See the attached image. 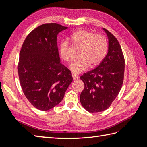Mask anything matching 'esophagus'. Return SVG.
Instances as JSON below:
<instances>
[{
    "instance_id": "1",
    "label": "esophagus",
    "mask_w": 147,
    "mask_h": 147,
    "mask_svg": "<svg viewBox=\"0 0 147 147\" xmlns=\"http://www.w3.org/2000/svg\"><path fill=\"white\" fill-rule=\"evenodd\" d=\"M72 76H73V78L74 80H76L78 79V78H79L78 75H77L76 74H74V73H73L72 74Z\"/></svg>"
}]
</instances>
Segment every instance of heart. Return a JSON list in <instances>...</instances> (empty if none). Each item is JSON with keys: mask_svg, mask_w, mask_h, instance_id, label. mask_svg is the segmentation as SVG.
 Masks as SVG:
<instances>
[{"mask_svg": "<svg viewBox=\"0 0 147 147\" xmlns=\"http://www.w3.org/2000/svg\"><path fill=\"white\" fill-rule=\"evenodd\" d=\"M73 45L80 47L78 51L80 58L69 65L70 70L75 73H80L90 67L98 65L105 57L108 50L107 39L100 34H94L86 30H79L70 36ZM61 57L69 62L71 56L69 53V45L66 40H62L59 46Z\"/></svg>", "mask_w": 147, "mask_h": 147, "instance_id": "b5f03b06", "label": "heart"}]
</instances>
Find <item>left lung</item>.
Here are the masks:
<instances>
[{
  "instance_id": "1",
  "label": "left lung",
  "mask_w": 147,
  "mask_h": 147,
  "mask_svg": "<svg viewBox=\"0 0 147 147\" xmlns=\"http://www.w3.org/2000/svg\"><path fill=\"white\" fill-rule=\"evenodd\" d=\"M108 39L107 55L94 69L80 77L84 88L80 95L83 108L90 113L103 111L118 96L124 78L125 59L117 38L103 28Z\"/></svg>"
}]
</instances>
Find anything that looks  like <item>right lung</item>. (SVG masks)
I'll return each instance as SVG.
<instances>
[{
    "instance_id": "add662e5",
    "label": "right lung",
    "mask_w": 147,
    "mask_h": 147,
    "mask_svg": "<svg viewBox=\"0 0 147 147\" xmlns=\"http://www.w3.org/2000/svg\"><path fill=\"white\" fill-rule=\"evenodd\" d=\"M67 29L44 24L27 36L19 54L18 74L24 94L34 107L47 111L63 100L73 81L71 71L61 63L58 34Z\"/></svg>"
}]
</instances>
